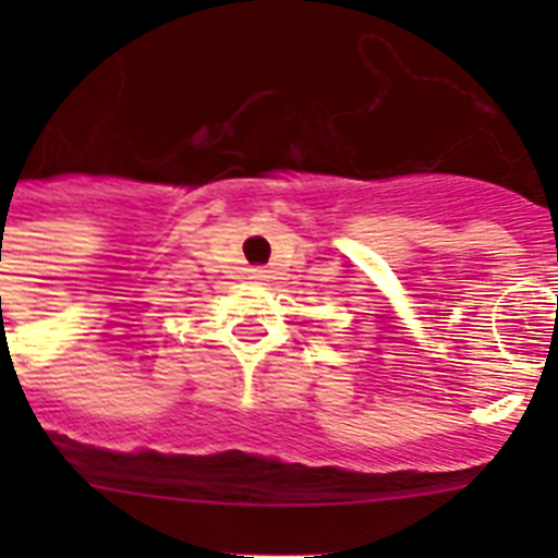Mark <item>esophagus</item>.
Returning <instances> with one entry per match:
<instances>
[{"label":"esophagus","instance_id":"34e87169","mask_svg":"<svg viewBox=\"0 0 558 558\" xmlns=\"http://www.w3.org/2000/svg\"><path fill=\"white\" fill-rule=\"evenodd\" d=\"M251 279H256V282H263V279H268V270L254 268V270H251Z\"/></svg>","mask_w":558,"mask_h":558}]
</instances>
